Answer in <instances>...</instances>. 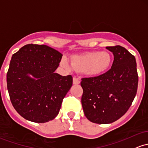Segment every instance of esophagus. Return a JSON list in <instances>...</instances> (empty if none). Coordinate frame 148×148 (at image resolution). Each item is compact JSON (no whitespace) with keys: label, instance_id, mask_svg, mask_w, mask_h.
<instances>
[{"label":"esophagus","instance_id":"obj_1","mask_svg":"<svg viewBox=\"0 0 148 148\" xmlns=\"http://www.w3.org/2000/svg\"><path fill=\"white\" fill-rule=\"evenodd\" d=\"M80 82H81V80L79 79V78H77V77L73 78V84H74V85H78V84H80Z\"/></svg>","mask_w":148,"mask_h":148}]
</instances>
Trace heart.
<instances>
[{"label":"heart","mask_w":148,"mask_h":148,"mask_svg":"<svg viewBox=\"0 0 148 148\" xmlns=\"http://www.w3.org/2000/svg\"><path fill=\"white\" fill-rule=\"evenodd\" d=\"M112 64L111 55L105 51H92L82 55H75L71 58V63L65 57L60 61L62 67L68 71H83L89 77H98L104 74Z\"/></svg>","instance_id":"obj_1"}]
</instances>
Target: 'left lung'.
Segmentation results:
<instances>
[{
	"label": "left lung",
	"mask_w": 148,
	"mask_h": 148,
	"mask_svg": "<svg viewBox=\"0 0 148 148\" xmlns=\"http://www.w3.org/2000/svg\"><path fill=\"white\" fill-rule=\"evenodd\" d=\"M106 48L114 55L111 69L98 77L83 78L81 82L85 116L100 124L112 123L128 111L138 82L135 57L120 45Z\"/></svg>",
	"instance_id": "obj_1"
}]
</instances>
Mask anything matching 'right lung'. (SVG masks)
Segmentation results:
<instances>
[{
	"label": "right lung",
	"instance_id": "obj_1",
	"mask_svg": "<svg viewBox=\"0 0 148 148\" xmlns=\"http://www.w3.org/2000/svg\"><path fill=\"white\" fill-rule=\"evenodd\" d=\"M62 54L45 45L27 44L12 55L7 87L14 108L22 117L45 123L56 117L72 86L71 75L55 73Z\"/></svg>",
	"mask_w": 148,
	"mask_h": 148
}]
</instances>
